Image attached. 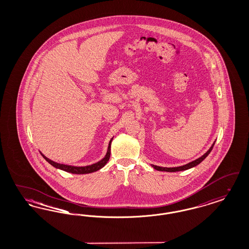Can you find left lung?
Returning <instances> with one entry per match:
<instances>
[{"instance_id":"obj_1","label":"left lung","mask_w":249,"mask_h":249,"mask_svg":"<svg viewBox=\"0 0 249 249\" xmlns=\"http://www.w3.org/2000/svg\"><path fill=\"white\" fill-rule=\"evenodd\" d=\"M214 142H215V141H214ZM214 142H213V144L211 145V147H210V148H209V149H208L204 154L202 155L201 157L198 158L197 160H193V161H191V162H189V163L185 164V165L178 166V167H170V168H168V167H160V166L154 165V164H150V165H151V167H153L155 170H157V171H161V172H170V173L189 170L190 168H193V167H195V166L200 164L201 161H202V160H204L208 155L210 154V152H211V151H212V149H213Z\"/></svg>"}]
</instances>
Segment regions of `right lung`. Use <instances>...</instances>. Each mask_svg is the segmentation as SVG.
Here are the masks:
<instances>
[{
  "instance_id": "right-lung-1",
  "label": "right lung",
  "mask_w": 249,
  "mask_h": 249,
  "mask_svg": "<svg viewBox=\"0 0 249 249\" xmlns=\"http://www.w3.org/2000/svg\"><path fill=\"white\" fill-rule=\"evenodd\" d=\"M113 138H114V137H113ZM113 138L109 141L108 147H107V152L106 156H105L101 160L97 161L96 163H93V164H91V165L71 166L66 165V164H61V163H58V162H55V161H53V160H49V159L47 158L45 155L42 154L41 152H40V153H41V155L43 156V158L48 161L49 164H51V165L53 166V167H55V168H57V169L62 170V171H65V172H67V173L75 174V175L90 174V173H93V172H96V171H98V170L102 169V168H103L104 166L106 165L107 162H108V160H109V159H110V155H111V142H112Z\"/></svg>"
}]
</instances>
